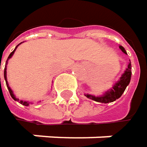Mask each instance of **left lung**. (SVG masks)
I'll list each match as a JSON object with an SVG mask.
<instances>
[{
	"mask_svg": "<svg viewBox=\"0 0 147 147\" xmlns=\"http://www.w3.org/2000/svg\"><path fill=\"white\" fill-rule=\"evenodd\" d=\"M120 49L127 54L125 49L120 46L119 47ZM131 63L129 62L127 70L125 71V72L123 74V76L120 77V80L115 83V85L113 86V88L111 90H108L107 92H105V94H104V95L100 97H95L94 95H90V94H85V96H87L88 99H91L94 101L100 103H110L115 101L116 100L119 99L122 94H123V92L125 91L127 86L129 84L130 79H131Z\"/></svg>",
	"mask_w": 147,
	"mask_h": 147,
	"instance_id": "obj_1",
	"label": "left lung"
}]
</instances>
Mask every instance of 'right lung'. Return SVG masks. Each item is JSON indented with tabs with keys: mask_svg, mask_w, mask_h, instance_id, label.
<instances>
[{
	"mask_svg": "<svg viewBox=\"0 0 147 147\" xmlns=\"http://www.w3.org/2000/svg\"><path fill=\"white\" fill-rule=\"evenodd\" d=\"M19 44H20V43H19ZM18 46H17V47H18ZM17 47H15L14 50H13V52H12V53L9 54V56H8V58H7V60H8V59H10V58L13 56V53H14V52H15V50H16V48H17ZM7 63H6V65L7 64ZM4 77H5V80H6L7 87V88H8V90H9L10 95L12 96V98H13L14 100H16V101H18L19 100H18V99H17V98L15 97L14 94H13V91H12V89H11V88H10V87L8 86V83H7V66H6V65H5V69H4ZM19 103H20V104H22V105H25V106H28V105H30V103L29 102H27V101H23V100H19Z\"/></svg>",
	"mask_w": 147,
	"mask_h": 147,
	"instance_id": "obj_1",
	"label": "right lung"
}]
</instances>
